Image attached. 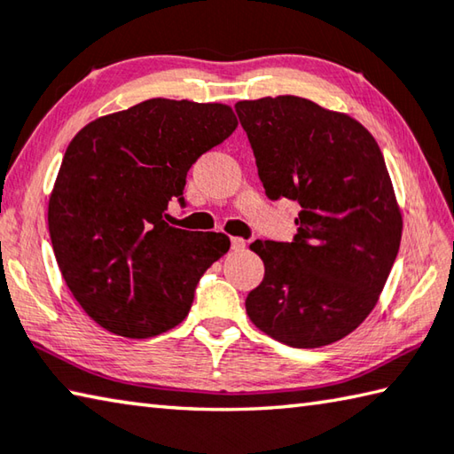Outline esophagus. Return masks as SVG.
<instances>
[{"instance_id": "1", "label": "esophagus", "mask_w": 454, "mask_h": 454, "mask_svg": "<svg viewBox=\"0 0 454 454\" xmlns=\"http://www.w3.org/2000/svg\"><path fill=\"white\" fill-rule=\"evenodd\" d=\"M230 244H232V250H236V252H240V250L246 248L244 238H232V240H230Z\"/></svg>"}]
</instances>
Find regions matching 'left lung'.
<instances>
[{
    "label": "left lung",
    "instance_id": "8db88e82",
    "mask_svg": "<svg viewBox=\"0 0 454 454\" xmlns=\"http://www.w3.org/2000/svg\"><path fill=\"white\" fill-rule=\"evenodd\" d=\"M234 109L268 199L301 206L292 242L250 244L266 274L246 311L292 348L341 340L375 308L401 244L381 148L356 119L301 97H263Z\"/></svg>",
    "mask_w": 454,
    "mask_h": 454
}]
</instances>
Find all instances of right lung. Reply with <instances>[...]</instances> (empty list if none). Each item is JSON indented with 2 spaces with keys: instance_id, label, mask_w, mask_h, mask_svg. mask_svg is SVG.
I'll return each instance as SVG.
<instances>
[{
  "instance_id": "add662e5",
  "label": "right lung",
  "mask_w": 454,
  "mask_h": 454,
  "mask_svg": "<svg viewBox=\"0 0 454 454\" xmlns=\"http://www.w3.org/2000/svg\"><path fill=\"white\" fill-rule=\"evenodd\" d=\"M226 105L148 98L89 122L65 151L49 236L79 306L106 332L133 340L183 321L200 278L230 250L226 234L170 226L186 172L234 133Z\"/></svg>"
}]
</instances>
